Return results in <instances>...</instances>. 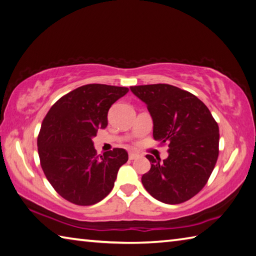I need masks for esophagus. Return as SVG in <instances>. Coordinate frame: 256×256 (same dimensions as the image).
Returning a JSON list of instances; mask_svg holds the SVG:
<instances>
[{
	"mask_svg": "<svg viewBox=\"0 0 256 256\" xmlns=\"http://www.w3.org/2000/svg\"><path fill=\"white\" fill-rule=\"evenodd\" d=\"M138 156H138V153H134V152H130V153H128V159H130V160L138 159Z\"/></svg>",
	"mask_w": 256,
	"mask_h": 256,
	"instance_id": "obj_1",
	"label": "esophagus"
}]
</instances>
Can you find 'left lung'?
<instances>
[{
	"label": "left lung",
	"mask_w": 256,
	"mask_h": 256,
	"mask_svg": "<svg viewBox=\"0 0 256 256\" xmlns=\"http://www.w3.org/2000/svg\"><path fill=\"white\" fill-rule=\"evenodd\" d=\"M153 120V138L169 146L164 162L151 154V169L142 176L156 200L176 205L205 187L217 162L220 128L210 110L192 92L168 84L132 86Z\"/></svg>",
	"instance_id": "left-lung-1"
}]
</instances>
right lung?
<instances>
[{
    "label": "right lung",
    "instance_id": "add662e5",
    "mask_svg": "<svg viewBox=\"0 0 256 256\" xmlns=\"http://www.w3.org/2000/svg\"><path fill=\"white\" fill-rule=\"evenodd\" d=\"M128 92V87L88 84L59 98L44 118L38 136L40 164L66 200L90 206L113 189L128 152L115 148L98 156L92 138L108 126L110 108Z\"/></svg>",
    "mask_w": 256,
    "mask_h": 256
}]
</instances>
